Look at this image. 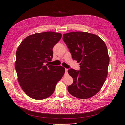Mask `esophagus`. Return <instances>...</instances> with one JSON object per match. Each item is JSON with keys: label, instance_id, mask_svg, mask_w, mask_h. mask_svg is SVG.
Wrapping results in <instances>:
<instances>
[{"label": "esophagus", "instance_id": "1", "mask_svg": "<svg viewBox=\"0 0 125 125\" xmlns=\"http://www.w3.org/2000/svg\"><path fill=\"white\" fill-rule=\"evenodd\" d=\"M68 69H67V68H66L65 69V73H68Z\"/></svg>", "mask_w": 125, "mask_h": 125}]
</instances>
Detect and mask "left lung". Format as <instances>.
<instances>
[{"mask_svg":"<svg viewBox=\"0 0 125 125\" xmlns=\"http://www.w3.org/2000/svg\"><path fill=\"white\" fill-rule=\"evenodd\" d=\"M63 40L73 59L80 62L79 70L68 71L73 79L69 93L79 99L90 98L100 91L107 76L109 57L105 43L99 36L82 31L63 34Z\"/></svg>","mask_w":125,"mask_h":125,"instance_id":"obj_1","label":"left lung"}]
</instances>
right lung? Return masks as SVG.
Wrapping results in <instances>:
<instances>
[{
  "mask_svg": "<svg viewBox=\"0 0 125 125\" xmlns=\"http://www.w3.org/2000/svg\"><path fill=\"white\" fill-rule=\"evenodd\" d=\"M61 34L46 31L30 35L21 42L16 54L15 69L24 93L35 100L51 96L65 73L61 66L46 64L52 61V48Z\"/></svg>",
  "mask_w": 125,
  "mask_h": 125,
  "instance_id": "right-lung-1",
  "label": "right lung"
}]
</instances>
